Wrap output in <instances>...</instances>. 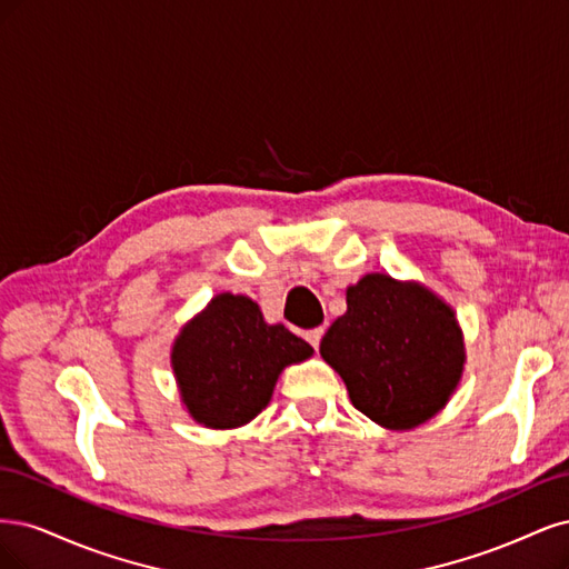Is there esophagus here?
<instances>
[{
  "label": "esophagus",
  "instance_id": "obj_1",
  "mask_svg": "<svg viewBox=\"0 0 569 569\" xmlns=\"http://www.w3.org/2000/svg\"><path fill=\"white\" fill-rule=\"evenodd\" d=\"M321 336H323V328H311V331H307V333H305V340H307V342L317 350L319 342H321Z\"/></svg>",
  "mask_w": 569,
  "mask_h": 569
}]
</instances>
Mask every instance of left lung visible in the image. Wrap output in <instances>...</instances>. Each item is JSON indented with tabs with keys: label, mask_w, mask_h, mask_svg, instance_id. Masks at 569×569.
<instances>
[{
	"label": "left lung",
	"mask_w": 569,
	"mask_h": 569,
	"mask_svg": "<svg viewBox=\"0 0 569 569\" xmlns=\"http://www.w3.org/2000/svg\"><path fill=\"white\" fill-rule=\"evenodd\" d=\"M319 352L352 405L388 430L418 428L442 411L466 363L456 311L428 286L380 271L347 286V311Z\"/></svg>",
	"instance_id": "8db88e82"
}]
</instances>
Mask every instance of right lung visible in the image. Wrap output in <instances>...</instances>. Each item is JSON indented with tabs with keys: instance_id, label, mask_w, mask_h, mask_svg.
I'll return each instance as SVG.
<instances>
[{
	"instance_id": "obj_1",
	"label": "right lung",
	"mask_w": 569,
	"mask_h": 569,
	"mask_svg": "<svg viewBox=\"0 0 569 569\" xmlns=\"http://www.w3.org/2000/svg\"><path fill=\"white\" fill-rule=\"evenodd\" d=\"M315 355L283 323H267L248 296L219 292L181 326L172 371L181 405L210 430L243 428L273 395L281 371Z\"/></svg>"
}]
</instances>
